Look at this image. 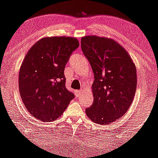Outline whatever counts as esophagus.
Returning a JSON list of instances; mask_svg holds the SVG:
<instances>
[{
	"instance_id": "esophagus-1",
	"label": "esophagus",
	"mask_w": 158,
	"mask_h": 158,
	"mask_svg": "<svg viewBox=\"0 0 158 158\" xmlns=\"http://www.w3.org/2000/svg\"><path fill=\"white\" fill-rule=\"evenodd\" d=\"M75 94H76V97H79V96L82 94V91H81V90L75 91Z\"/></svg>"
}]
</instances>
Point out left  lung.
<instances>
[{
	"label": "left lung",
	"instance_id": "obj_1",
	"mask_svg": "<svg viewBox=\"0 0 158 158\" xmlns=\"http://www.w3.org/2000/svg\"><path fill=\"white\" fill-rule=\"evenodd\" d=\"M81 48L94 76V101L85 113L95 123L110 124L123 117L132 104L137 87L135 64L114 39L85 36Z\"/></svg>",
	"mask_w": 158,
	"mask_h": 158
}]
</instances>
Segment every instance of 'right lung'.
Listing matches in <instances>:
<instances>
[{
  "label": "right lung",
  "instance_id": "1",
  "mask_svg": "<svg viewBox=\"0 0 158 158\" xmlns=\"http://www.w3.org/2000/svg\"><path fill=\"white\" fill-rule=\"evenodd\" d=\"M79 46L73 37H46L26 54L19 69V89L25 107L35 118L55 120L74 98L66 88L64 69Z\"/></svg>",
  "mask_w": 158,
  "mask_h": 158
}]
</instances>
